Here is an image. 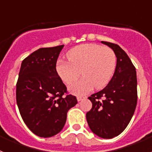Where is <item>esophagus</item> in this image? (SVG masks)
<instances>
[{
  "label": "esophagus",
  "mask_w": 152,
  "mask_h": 152,
  "mask_svg": "<svg viewBox=\"0 0 152 152\" xmlns=\"http://www.w3.org/2000/svg\"><path fill=\"white\" fill-rule=\"evenodd\" d=\"M83 99H84V96H77V101H80V100H82Z\"/></svg>",
  "instance_id": "esophagus-1"
}]
</instances>
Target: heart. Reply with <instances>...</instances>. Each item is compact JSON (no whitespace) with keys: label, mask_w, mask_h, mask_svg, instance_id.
Wrapping results in <instances>:
<instances>
[{"label":"heart","mask_w":152,"mask_h":152,"mask_svg":"<svg viewBox=\"0 0 152 152\" xmlns=\"http://www.w3.org/2000/svg\"><path fill=\"white\" fill-rule=\"evenodd\" d=\"M68 60H58L56 72L63 82L72 84L81 74L82 78L69 86L68 90L75 95H84L95 88L105 87L113 75L116 57L108 47L97 44H83L68 53Z\"/></svg>","instance_id":"obj_1"}]
</instances>
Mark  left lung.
<instances>
[{"label": "left lung", "mask_w": 152, "mask_h": 152, "mask_svg": "<svg viewBox=\"0 0 152 152\" xmlns=\"http://www.w3.org/2000/svg\"><path fill=\"white\" fill-rule=\"evenodd\" d=\"M110 47L116 56L112 79L102 91L88 97L92 108L86 114L91 131L103 139L121 134L128 126L137 105L135 68L124 50L116 44L101 42Z\"/></svg>", "instance_id": "8db88e82"}]
</instances>
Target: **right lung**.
Wrapping results in <instances>:
<instances>
[{"label": "right lung", "mask_w": 152, "mask_h": 152, "mask_svg": "<svg viewBox=\"0 0 152 152\" xmlns=\"http://www.w3.org/2000/svg\"><path fill=\"white\" fill-rule=\"evenodd\" d=\"M63 47L35 51L23 59L19 72L16 89L19 111L29 130L42 138L60 132L67 113L77 103L76 96L68 94L66 86L56 72Z\"/></svg>", "instance_id": "add662e5"}]
</instances>
